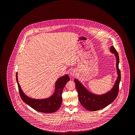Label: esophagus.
Instances as JSON below:
<instances>
[{
	"label": "esophagus",
	"mask_w": 135,
	"mask_h": 135,
	"mask_svg": "<svg viewBox=\"0 0 135 135\" xmlns=\"http://www.w3.org/2000/svg\"><path fill=\"white\" fill-rule=\"evenodd\" d=\"M76 71L75 70H71V71H70V76H71V77H74L75 75H76Z\"/></svg>",
	"instance_id": "1"
}]
</instances>
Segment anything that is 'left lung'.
<instances>
[{"label":"left lung","instance_id":"obj_1","mask_svg":"<svg viewBox=\"0 0 135 135\" xmlns=\"http://www.w3.org/2000/svg\"><path fill=\"white\" fill-rule=\"evenodd\" d=\"M110 52L114 54L116 57V66L118 74L117 80L110 90L102 95L95 94L89 91L79 80L76 79H74L79 101L82 105L88 110L96 111L104 108L113 102L118 94L119 82L121 79L120 71L119 69V57L113 46L110 47Z\"/></svg>","mask_w":135,"mask_h":135}]
</instances>
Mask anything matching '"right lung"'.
<instances>
[{"instance_id": "right-lung-1", "label": "right lung", "mask_w": 135, "mask_h": 135, "mask_svg": "<svg viewBox=\"0 0 135 135\" xmlns=\"http://www.w3.org/2000/svg\"><path fill=\"white\" fill-rule=\"evenodd\" d=\"M17 73L16 78L18 85L20 97L25 103L36 110L43 113H51L55 112L59 109L62 104V93L65 85L70 79L68 75H65L59 78L55 82V90L51 97L40 99H36L29 97L23 93L18 83Z\"/></svg>"}]
</instances>
